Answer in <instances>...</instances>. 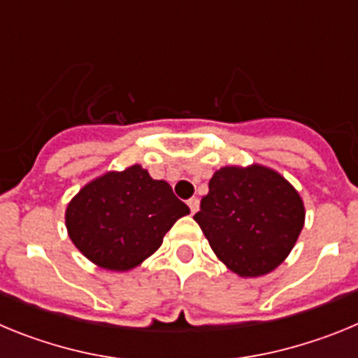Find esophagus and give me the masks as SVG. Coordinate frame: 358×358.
I'll return each instance as SVG.
<instances>
[{
	"label": "esophagus",
	"instance_id": "34e87169",
	"mask_svg": "<svg viewBox=\"0 0 358 358\" xmlns=\"http://www.w3.org/2000/svg\"><path fill=\"white\" fill-rule=\"evenodd\" d=\"M188 206H189V211H192V213H197L199 206H201V202H199L197 197H192L188 201Z\"/></svg>",
	"mask_w": 358,
	"mask_h": 358
}]
</instances>
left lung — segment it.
Returning <instances> with one entry per match:
<instances>
[{
	"mask_svg": "<svg viewBox=\"0 0 358 358\" xmlns=\"http://www.w3.org/2000/svg\"><path fill=\"white\" fill-rule=\"evenodd\" d=\"M194 218L229 271L258 278L290 255L305 226V204L276 170L229 164L213 173Z\"/></svg>",
	"mask_w": 358,
	"mask_h": 358,
	"instance_id": "obj_1",
	"label": "left lung"
}]
</instances>
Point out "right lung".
I'll return each instance as SVG.
<instances>
[{"label": "right lung", "mask_w": 358, "mask_h": 358, "mask_svg": "<svg viewBox=\"0 0 358 358\" xmlns=\"http://www.w3.org/2000/svg\"><path fill=\"white\" fill-rule=\"evenodd\" d=\"M188 213L169 182L132 164L82 186L64 218L69 238L87 260L125 273L154 255L176 220Z\"/></svg>", "instance_id": "add662e5"}]
</instances>
